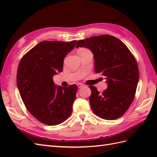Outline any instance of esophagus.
<instances>
[{
    "label": "esophagus",
    "instance_id": "esophagus-1",
    "mask_svg": "<svg viewBox=\"0 0 157 157\" xmlns=\"http://www.w3.org/2000/svg\"><path fill=\"white\" fill-rule=\"evenodd\" d=\"M77 85H78V87L79 88H81L82 87H84V85H83L82 84H81V83H79V84H78Z\"/></svg>",
    "mask_w": 157,
    "mask_h": 157
}]
</instances>
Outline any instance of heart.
<instances>
[{
	"label": "heart",
	"mask_w": 157,
	"mask_h": 157,
	"mask_svg": "<svg viewBox=\"0 0 157 157\" xmlns=\"http://www.w3.org/2000/svg\"><path fill=\"white\" fill-rule=\"evenodd\" d=\"M84 49H86V48H79V50H78V51H81V50H84Z\"/></svg>",
	"instance_id": "b5f03b06"
}]
</instances>
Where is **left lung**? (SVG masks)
I'll list each match as a JSON object with an SVG mask.
<instances>
[{
  "mask_svg": "<svg viewBox=\"0 0 157 157\" xmlns=\"http://www.w3.org/2000/svg\"><path fill=\"white\" fill-rule=\"evenodd\" d=\"M90 49L94 59V71L105 76L108 88L102 93L90 86V105L99 117L114 120L121 117L135 98L139 71L134 56L120 40L101 35L77 42L76 48Z\"/></svg>",
  "mask_w": 157,
  "mask_h": 157,
  "instance_id": "8db88e82",
  "label": "left lung"
}]
</instances>
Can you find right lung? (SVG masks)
Masks as SVG:
<instances>
[{"label":"right lung","mask_w":157,"mask_h":157,"mask_svg":"<svg viewBox=\"0 0 157 157\" xmlns=\"http://www.w3.org/2000/svg\"><path fill=\"white\" fill-rule=\"evenodd\" d=\"M75 44L76 40L42 41L20 60L17 73L20 96L28 111L44 124L59 125L72 113L78 86L56 87L52 78L63 71V60Z\"/></svg>","instance_id":"add662e5"}]
</instances>
